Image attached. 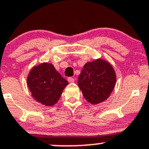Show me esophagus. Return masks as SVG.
Instances as JSON below:
<instances>
[{
	"label": "esophagus",
	"mask_w": 149,
	"mask_h": 149,
	"mask_svg": "<svg viewBox=\"0 0 149 149\" xmlns=\"http://www.w3.org/2000/svg\"><path fill=\"white\" fill-rule=\"evenodd\" d=\"M68 81L69 83H73L75 81V79L72 77H69L68 78Z\"/></svg>",
	"instance_id": "1"
}]
</instances>
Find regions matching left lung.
I'll use <instances>...</instances> for the list:
<instances>
[{
	"label": "left lung",
	"mask_w": 149,
	"mask_h": 149,
	"mask_svg": "<svg viewBox=\"0 0 149 149\" xmlns=\"http://www.w3.org/2000/svg\"><path fill=\"white\" fill-rule=\"evenodd\" d=\"M116 81V76L112 65L98 58L84 65L78 85L84 98L95 105L109 98L115 87Z\"/></svg>",
	"instance_id": "1"
}]
</instances>
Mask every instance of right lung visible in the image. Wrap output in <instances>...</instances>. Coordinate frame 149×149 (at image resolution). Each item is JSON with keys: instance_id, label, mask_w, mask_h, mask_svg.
Returning a JSON list of instances; mask_svg holds the SVG:
<instances>
[{"instance_id": "1", "label": "right lung", "mask_w": 149, "mask_h": 149, "mask_svg": "<svg viewBox=\"0 0 149 149\" xmlns=\"http://www.w3.org/2000/svg\"><path fill=\"white\" fill-rule=\"evenodd\" d=\"M27 84L36 101L46 106H52L58 102L68 83L53 64L43 63L30 70Z\"/></svg>"}]
</instances>
